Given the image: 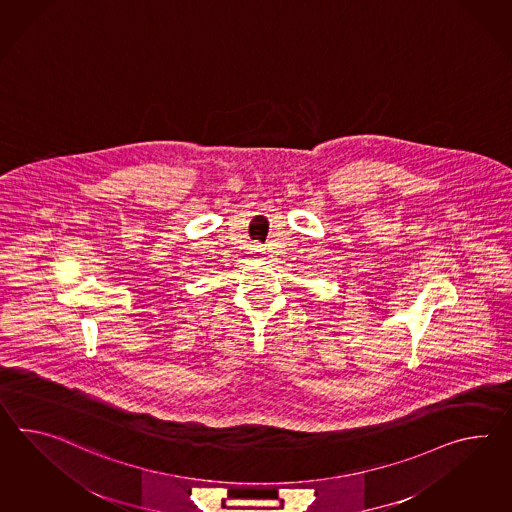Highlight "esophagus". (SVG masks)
<instances>
[{"instance_id": "obj_1", "label": "esophagus", "mask_w": 512, "mask_h": 512, "mask_svg": "<svg viewBox=\"0 0 512 512\" xmlns=\"http://www.w3.org/2000/svg\"><path fill=\"white\" fill-rule=\"evenodd\" d=\"M261 251L262 248H259V246H255V248H253V253H255V255H261Z\"/></svg>"}]
</instances>
